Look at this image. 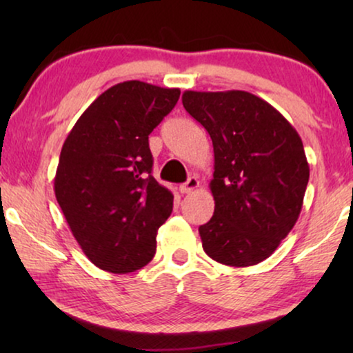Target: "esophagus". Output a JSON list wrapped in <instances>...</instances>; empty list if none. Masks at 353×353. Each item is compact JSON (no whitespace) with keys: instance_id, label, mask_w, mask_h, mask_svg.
<instances>
[{"instance_id":"1","label":"esophagus","mask_w":353,"mask_h":353,"mask_svg":"<svg viewBox=\"0 0 353 353\" xmlns=\"http://www.w3.org/2000/svg\"><path fill=\"white\" fill-rule=\"evenodd\" d=\"M197 188H199V180H197L196 176H191V178H188L186 183H183V185H180V188H178V190H180L181 194H190V192L197 190Z\"/></svg>"}]
</instances>
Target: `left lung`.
<instances>
[{"mask_svg": "<svg viewBox=\"0 0 353 353\" xmlns=\"http://www.w3.org/2000/svg\"><path fill=\"white\" fill-rule=\"evenodd\" d=\"M183 105L210 134L215 210L199 226L215 262L252 267L268 259L301 215L310 167L296 128L248 91H185Z\"/></svg>", "mask_w": 353, "mask_h": 353, "instance_id": "left-lung-1", "label": "left lung"}]
</instances>
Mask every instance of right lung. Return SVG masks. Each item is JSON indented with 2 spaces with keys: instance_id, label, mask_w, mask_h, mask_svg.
Listing matches in <instances>:
<instances>
[{
  "instance_id": "obj_1",
  "label": "right lung",
  "mask_w": 353,
  "mask_h": 353,
  "mask_svg": "<svg viewBox=\"0 0 353 353\" xmlns=\"http://www.w3.org/2000/svg\"><path fill=\"white\" fill-rule=\"evenodd\" d=\"M178 98V88L122 81L88 105L62 144L56 199L81 250L101 270L134 272L156 254L173 194L151 175L149 134Z\"/></svg>"
}]
</instances>
